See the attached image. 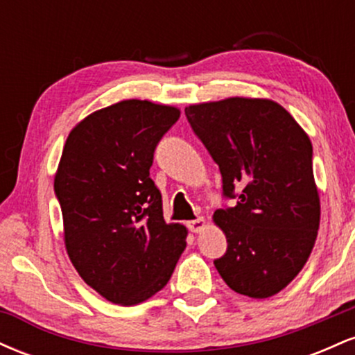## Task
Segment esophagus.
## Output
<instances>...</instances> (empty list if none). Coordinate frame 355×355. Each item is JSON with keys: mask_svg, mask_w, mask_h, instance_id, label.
<instances>
[{"mask_svg": "<svg viewBox=\"0 0 355 355\" xmlns=\"http://www.w3.org/2000/svg\"><path fill=\"white\" fill-rule=\"evenodd\" d=\"M189 229H190V232H193V234H198V232H202L203 229H205V220H203L202 217L191 220V222H189Z\"/></svg>", "mask_w": 355, "mask_h": 355, "instance_id": "esophagus-1", "label": "esophagus"}]
</instances>
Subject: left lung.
I'll use <instances>...</instances> for the list:
<instances>
[{
	"instance_id": "8db88e82",
	"label": "left lung",
	"mask_w": 355,
	"mask_h": 355,
	"mask_svg": "<svg viewBox=\"0 0 355 355\" xmlns=\"http://www.w3.org/2000/svg\"><path fill=\"white\" fill-rule=\"evenodd\" d=\"M185 115L218 165L223 197L239 198L214 214L229 243L214 262L218 274L252 299L279 294L302 270L319 230L311 138L266 98L190 105Z\"/></svg>"
}]
</instances>
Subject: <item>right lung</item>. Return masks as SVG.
I'll return each instance as SVG.
<instances>
[{"label":"right lung","mask_w":355,"mask_h":355,"mask_svg":"<svg viewBox=\"0 0 355 355\" xmlns=\"http://www.w3.org/2000/svg\"><path fill=\"white\" fill-rule=\"evenodd\" d=\"M180 110L123 100L71 130L55 175L64 247L81 279L113 304L135 305L165 287L187 247L166 223L150 178L162 137Z\"/></svg>","instance_id":"add662e5"}]
</instances>
